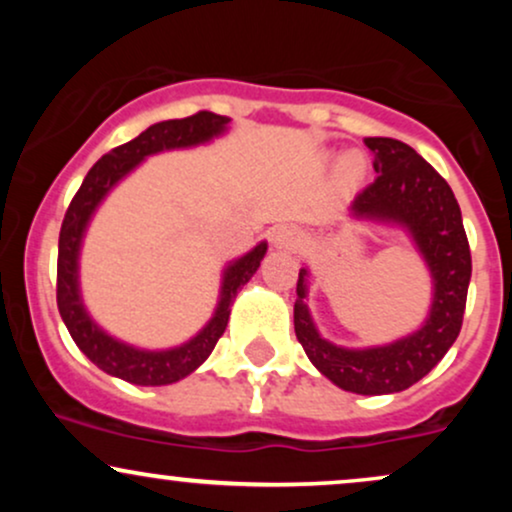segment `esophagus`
Listing matches in <instances>:
<instances>
[{"label": "esophagus", "instance_id": "1", "mask_svg": "<svg viewBox=\"0 0 512 512\" xmlns=\"http://www.w3.org/2000/svg\"><path fill=\"white\" fill-rule=\"evenodd\" d=\"M301 240L303 236L296 226H276L272 231V243L279 250H296Z\"/></svg>", "mask_w": 512, "mask_h": 512}]
</instances>
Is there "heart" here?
Masks as SVG:
<instances>
[{
    "label": "heart",
    "mask_w": 512,
    "mask_h": 512,
    "mask_svg": "<svg viewBox=\"0 0 512 512\" xmlns=\"http://www.w3.org/2000/svg\"><path fill=\"white\" fill-rule=\"evenodd\" d=\"M358 178H361V163H358L356 158H346L342 166V180L356 182Z\"/></svg>",
    "instance_id": "obj_1"
}]
</instances>
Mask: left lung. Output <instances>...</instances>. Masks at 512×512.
<instances>
[{
  "label": "left lung",
  "mask_w": 512,
  "mask_h": 512,
  "mask_svg": "<svg viewBox=\"0 0 512 512\" xmlns=\"http://www.w3.org/2000/svg\"><path fill=\"white\" fill-rule=\"evenodd\" d=\"M363 142L373 154L378 175L358 192L349 211L356 219L407 228L433 279L431 313L421 330L397 342L373 349H342L315 330L305 305L308 272L301 269L293 327L310 363L334 385L356 395H390L419 383L455 344L472 279V255L460 204L438 170L397 139L366 137Z\"/></svg>",
  "instance_id": "1"
}]
</instances>
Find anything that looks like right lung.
<instances>
[{"instance_id": "add662e5", "label": "right lung", "mask_w": 512, "mask_h": 512, "mask_svg": "<svg viewBox=\"0 0 512 512\" xmlns=\"http://www.w3.org/2000/svg\"><path fill=\"white\" fill-rule=\"evenodd\" d=\"M228 122H231L228 117L209 113V110H199V113L182 117V120L156 122V125L144 129L139 137H134L132 142L117 146L110 154L98 158L96 166L88 170L84 182H81L67 214H64L60 252H57V308H60L64 325H67L76 346L108 375H115V378L134 385H170L190 375L214 351L216 342L228 325L233 298L260 267L264 252H267V243H260L248 255L228 264L226 272H223L221 296L214 317L197 337L168 351H144L117 342L88 317L79 293L81 238H84L88 221H91L98 204L103 202V197L146 156L209 142V139L219 137Z\"/></svg>"}]
</instances>
